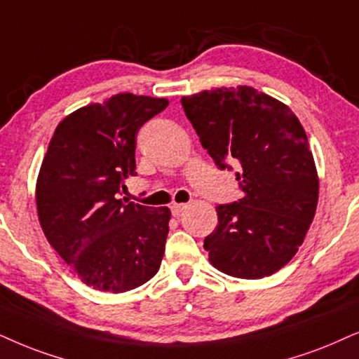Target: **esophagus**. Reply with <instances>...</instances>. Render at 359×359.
<instances>
[{
    "label": "esophagus",
    "mask_w": 359,
    "mask_h": 359,
    "mask_svg": "<svg viewBox=\"0 0 359 359\" xmlns=\"http://www.w3.org/2000/svg\"><path fill=\"white\" fill-rule=\"evenodd\" d=\"M185 208H187V203H174V205L170 207V210H172V215L174 217H179L180 213H182Z\"/></svg>",
    "instance_id": "34e87169"
}]
</instances>
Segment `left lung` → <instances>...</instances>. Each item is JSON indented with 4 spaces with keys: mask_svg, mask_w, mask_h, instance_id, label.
Returning <instances> with one entry per match:
<instances>
[{
    "mask_svg": "<svg viewBox=\"0 0 359 359\" xmlns=\"http://www.w3.org/2000/svg\"><path fill=\"white\" fill-rule=\"evenodd\" d=\"M187 119L219 169L237 165L242 198L217 208L203 240L208 260L237 278L273 275L305 240L316 205V172L305 129L287 104L250 86L182 97Z\"/></svg>",
    "mask_w": 359,
    "mask_h": 359,
    "instance_id": "left-lung-1",
    "label": "left lung"
}]
</instances>
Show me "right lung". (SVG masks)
<instances>
[{"label": "right lung", "mask_w": 359, "mask_h": 359, "mask_svg": "<svg viewBox=\"0 0 359 359\" xmlns=\"http://www.w3.org/2000/svg\"><path fill=\"white\" fill-rule=\"evenodd\" d=\"M169 106L164 97L121 93L59 122L41 164L36 207L41 229L83 283L124 293L158 271L170 210L124 202L135 172V135Z\"/></svg>", "instance_id": "1"}]
</instances>
